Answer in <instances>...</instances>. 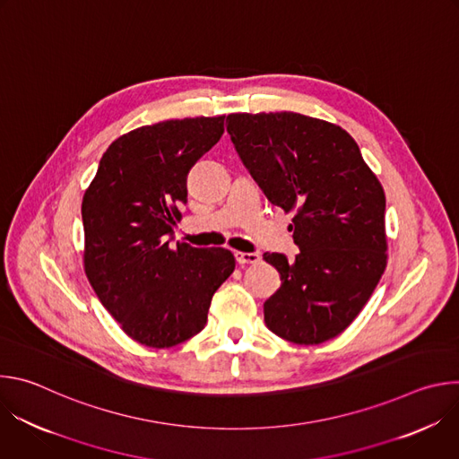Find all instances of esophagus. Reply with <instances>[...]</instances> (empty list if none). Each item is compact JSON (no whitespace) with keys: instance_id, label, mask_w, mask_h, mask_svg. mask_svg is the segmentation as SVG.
<instances>
[{"instance_id":"esophagus-1","label":"esophagus","mask_w":459,"mask_h":459,"mask_svg":"<svg viewBox=\"0 0 459 459\" xmlns=\"http://www.w3.org/2000/svg\"><path fill=\"white\" fill-rule=\"evenodd\" d=\"M234 257H236V261H238L241 267L255 265V264H259V259H261L259 254H255V252H239V250L234 252Z\"/></svg>"}]
</instances>
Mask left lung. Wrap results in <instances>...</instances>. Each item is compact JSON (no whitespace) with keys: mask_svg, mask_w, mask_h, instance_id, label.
<instances>
[{"mask_svg":"<svg viewBox=\"0 0 459 459\" xmlns=\"http://www.w3.org/2000/svg\"><path fill=\"white\" fill-rule=\"evenodd\" d=\"M234 149L273 205L294 211V259L264 254L281 276L265 305L280 338L317 345L354 321L386 265L385 192L338 125L298 112L227 116Z\"/></svg>","mask_w":459,"mask_h":459,"instance_id":"1","label":"left lung"}]
</instances>
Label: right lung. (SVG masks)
Wrapping results in <instances>:
<instances>
[{
    "instance_id": "obj_1",
    "label": "right lung",
    "mask_w": 459,
    "mask_h": 459,
    "mask_svg": "<svg viewBox=\"0 0 459 459\" xmlns=\"http://www.w3.org/2000/svg\"><path fill=\"white\" fill-rule=\"evenodd\" d=\"M223 119L140 126L107 149L82 204L85 274L125 334L169 349L198 334L211 299L234 273L227 248H170L186 174L223 134Z\"/></svg>"
}]
</instances>
